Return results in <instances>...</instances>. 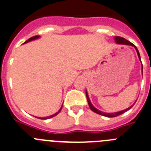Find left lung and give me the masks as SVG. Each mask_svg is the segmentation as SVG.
<instances>
[{
  "label": "left lung",
  "instance_id": "left-lung-1",
  "mask_svg": "<svg viewBox=\"0 0 151 151\" xmlns=\"http://www.w3.org/2000/svg\"><path fill=\"white\" fill-rule=\"evenodd\" d=\"M114 40H115V42H116V43H117V44H122V45H126V46H134V47L135 48L136 51H137V55H138L139 59V60L141 61V58H140L139 52L138 49H137V48L136 47L135 45H134L132 43H131L130 41L127 40L126 39L123 38V37H114ZM141 63H142V61H141ZM86 97H87L88 103V105H89V107H90L91 110L92 111H93V112L96 113V114H99V115H102V116H107V117H115V116H119V115L122 114H124L125 112H126L127 111H128L129 109H131V108L134 106V103L136 102H134V103L131 106H130L129 108H126V109H125V110H122V111H118V112H115V113H105V112H102V111H99V110H98L97 108H96L93 105H92L91 102V101H90V99H89L88 94L87 91H86Z\"/></svg>",
  "mask_w": 151,
  "mask_h": 151
}]
</instances>
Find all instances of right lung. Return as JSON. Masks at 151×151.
I'll return each mask as SVG.
<instances>
[{
  "label": "right lung",
  "mask_w": 151,
  "mask_h": 151,
  "mask_svg": "<svg viewBox=\"0 0 151 151\" xmlns=\"http://www.w3.org/2000/svg\"><path fill=\"white\" fill-rule=\"evenodd\" d=\"M39 37H40V36H38V35H37V36H34V37H30V38H29V40H27L26 42H24V43H28V42H30V41H32V40H37V39H38ZM62 107H63V105H62ZM62 107H61L59 111H58V112L55 113V114L51 115V116H46V117H37V118H39V119H49V118L54 117V116H56V115H58V114H59L60 111L61 109H62Z\"/></svg>",
  "instance_id": "right-lung-1"
}]
</instances>
